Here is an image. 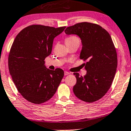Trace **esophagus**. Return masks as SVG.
<instances>
[{
  "label": "esophagus",
  "instance_id": "obj_1",
  "mask_svg": "<svg viewBox=\"0 0 131 131\" xmlns=\"http://www.w3.org/2000/svg\"><path fill=\"white\" fill-rule=\"evenodd\" d=\"M64 74L65 75V76H67V75L70 74V73H69V72H68V71H64Z\"/></svg>",
  "mask_w": 131,
  "mask_h": 131
}]
</instances>
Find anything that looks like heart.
<instances>
[{
	"label": "heart",
	"mask_w": 131,
	"mask_h": 131,
	"mask_svg": "<svg viewBox=\"0 0 131 131\" xmlns=\"http://www.w3.org/2000/svg\"><path fill=\"white\" fill-rule=\"evenodd\" d=\"M70 42H78L79 43V39L77 36H70L68 37L65 39V43Z\"/></svg>",
	"instance_id": "1"
}]
</instances>
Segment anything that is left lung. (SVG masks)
I'll use <instances>...</instances> for the list:
<instances>
[{"label":"left lung","mask_w":131,"mask_h":131,"mask_svg":"<svg viewBox=\"0 0 131 131\" xmlns=\"http://www.w3.org/2000/svg\"><path fill=\"white\" fill-rule=\"evenodd\" d=\"M67 35L75 34L80 37L82 49L81 60H87L85 76L75 73L76 82L73 87L78 99L88 103L99 100L110 88L116 71L118 59L110 35L96 24L83 22L68 27Z\"/></svg>","instance_id":"1"}]
</instances>
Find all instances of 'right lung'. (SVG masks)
I'll return each mask as SVG.
<instances>
[{"label":"right lung","instance_id":"add662e5","mask_svg":"<svg viewBox=\"0 0 131 131\" xmlns=\"http://www.w3.org/2000/svg\"><path fill=\"white\" fill-rule=\"evenodd\" d=\"M65 28L31 25L15 39L8 56L9 71L18 91L29 102L40 104L50 100L63 78L62 69L47 68L44 60L52 52L54 38Z\"/></svg>","mask_w":131,"mask_h":131}]
</instances>
